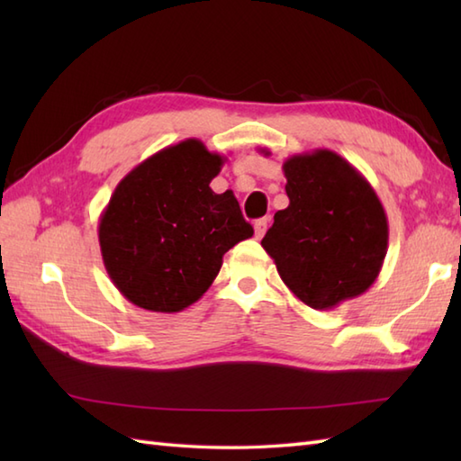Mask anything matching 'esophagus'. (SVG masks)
Returning <instances> with one entry per match:
<instances>
[{
	"label": "esophagus",
	"mask_w": 461,
	"mask_h": 461,
	"mask_svg": "<svg viewBox=\"0 0 461 461\" xmlns=\"http://www.w3.org/2000/svg\"><path fill=\"white\" fill-rule=\"evenodd\" d=\"M253 228H256V238L261 240L263 236H266V231H267V228H269V218H259V220H256V225H253Z\"/></svg>",
	"instance_id": "esophagus-1"
}]
</instances>
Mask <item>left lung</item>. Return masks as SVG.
<instances>
[{
	"label": "left lung",
	"mask_w": 461,
	"mask_h": 461,
	"mask_svg": "<svg viewBox=\"0 0 461 461\" xmlns=\"http://www.w3.org/2000/svg\"><path fill=\"white\" fill-rule=\"evenodd\" d=\"M283 172L289 205L261 246L293 295L330 311L376 281L388 249L386 212L365 176L332 150L291 156Z\"/></svg>",
	"instance_id": "1"
}]
</instances>
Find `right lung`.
Wrapping results in <instances>:
<instances>
[{
	"label": "right lung",
	"instance_id": "obj_1",
	"mask_svg": "<svg viewBox=\"0 0 461 461\" xmlns=\"http://www.w3.org/2000/svg\"><path fill=\"white\" fill-rule=\"evenodd\" d=\"M223 156L198 139L152 154L116 185L99 220L103 263L132 305L180 312L218 277L223 253L253 236L231 190L210 182Z\"/></svg>",
	"mask_w": 461,
	"mask_h": 461
}]
</instances>
